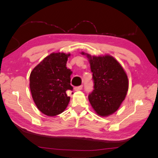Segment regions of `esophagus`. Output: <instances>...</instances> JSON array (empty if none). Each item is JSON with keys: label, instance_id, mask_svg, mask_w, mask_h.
Segmentation results:
<instances>
[{"label": "esophagus", "instance_id": "obj_1", "mask_svg": "<svg viewBox=\"0 0 158 158\" xmlns=\"http://www.w3.org/2000/svg\"><path fill=\"white\" fill-rule=\"evenodd\" d=\"M82 88H83V85H80V86L75 87V88H74V89H75V91H79V90H81Z\"/></svg>", "mask_w": 158, "mask_h": 158}]
</instances>
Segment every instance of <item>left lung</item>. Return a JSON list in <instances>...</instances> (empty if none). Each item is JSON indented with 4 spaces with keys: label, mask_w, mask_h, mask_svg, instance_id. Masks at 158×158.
I'll list each match as a JSON object with an SVG mask.
<instances>
[{
    "label": "left lung",
    "mask_w": 158,
    "mask_h": 158,
    "mask_svg": "<svg viewBox=\"0 0 158 158\" xmlns=\"http://www.w3.org/2000/svg\"><path fill=\"white\" fill-rule=\"evenodd\" d=\"M88 58L94 83L88 99L94 111L101 117L116 112L125 99L129 81L122 66L113 56H91L81 52Z\"/></svg>",
    "instance_id": "1"
}]
</instances>
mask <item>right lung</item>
<instances>
[{"label": "right lung", "instance_id": "1", "mask_svg": "<svg viewBox=\"0 0 158 158\" xmlns=\"http://www.w3.org/2000/svg\"><path fill=\"white\" fill-rule=\"evenodd\" d=\"M70 53H52L36 65L30 75V89L38 109L48 116L62 113L68 106L72 72L66 68Z\"/></svg>", "mask_w": 158, "mask_h": 158}]
</instances>
